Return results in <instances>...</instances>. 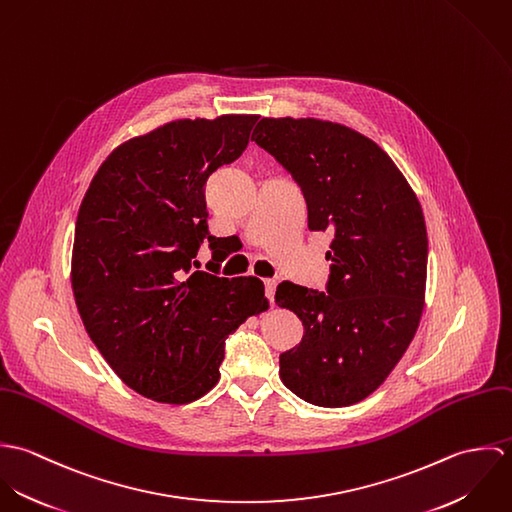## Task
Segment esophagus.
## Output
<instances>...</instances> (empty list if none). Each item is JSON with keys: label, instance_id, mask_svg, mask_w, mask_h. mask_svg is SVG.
<instances>
[{"label": "esophagus", "instance_id": "34e87169", "mask_svg": "<svg viewBox=\"0 0 512 512\" xmlns=\"http://www.w3.org/2000/svg\"><path fill=\"white\" fill-rule=\"evenodd\" d=\"M264 286H266V295H268L270 303L274 305V293H276V286H278V282H276V280H266V282H264Z\"/></svg>", "mask_w": 512, "mask_h": 512}]
</instances>
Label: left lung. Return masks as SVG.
Instances as JSON below:
<instances>
[{
  "mask_svg": "<svg viewBox=\"0 0 512 512\" xmlns=\"http://www.w3.org/2000/svg\"><path fill=\"white\" fill-rule=\"evenodd\" d=\"M252 140L292 173L309 228L333 232L327 292L292 282L276 290V303L305 329L301 343L280 355V378L309 404H357L398 365L422 319V205L390 155L343 124L262 118Z\"/></svg>",
  "mask_w": 512,
  "mask_h": 512,
  "instance_id": "obj_1",
  "label": "left lung"
}]
</instances>
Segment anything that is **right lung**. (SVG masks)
<instances>
[{
  "instance_id": "obj_1",
  "label": "right lung",
  "mask_w": 512,
  "mask_h": 512,
  "mask_svg": "<svg viewBox=\"0 0 512 512\" xmlns=\"http://www.w3.org/2000/svg\"><path fill=\"white\" fill-rule=\"evenodd\" d=\"M256 114L173 120L116 147L76 217L74 301L92 343L138 394L189 404L219 382L224 339L268 309L264 284L195 270L205 183L248 146Z\"/></svg>"
}]
</instances>
